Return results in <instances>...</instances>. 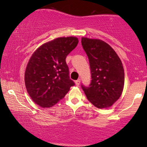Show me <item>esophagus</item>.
<instances>
[{
  "mask_svg": "<svg viewBox=\"0 0 147 147\" xmlns=\"http://www.w3.org/2000/svg\"><path fill=\"white\" fill-rule=\"evenodd\" d=\"M80 82H81L80 79H77V80L75 82V84L77 86H79V84H80Z\"/></svg>",
  "mask_w": 147,
  "mask_h": 147,
  "instance_id": "esophagus-1",
  "label": "esophagus"
}]
</instances>
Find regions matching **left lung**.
<instances>
[{"label": "left lung", "mask_w": 147, "mask_h": 147, "mask_svg": "<svg viewBox=\"0 0 147 147\" xmlns=\"http://www.w3.org/2000/svg\"><path fill=\"white\" fill-rule=\"evenodd\" d=\"M91 71L89 87L82 86L88 100L98 109H107L117 102L124 86L121 59L110 45L100 39L82 38Z\"/></svg>", "instance_id": "obj_1"}]
</instances>
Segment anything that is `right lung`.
Returning <instances> with one entry per match:
<instances>
[{"label":"right lung","mask_w":147,"mask_h":147,"mask_svg":"<svg viewBox=\"0 0 147 147\" xmlns=\"http://www.w3.org/2000/svg\"><path fill=\"white\" fill-rule=\"evenodd\" d=\"M77 37H59L43 43L27 64L25 84L30 97L42 108L53 106L75 85L69 77L67 55L75 48Z\"/></svg>","instance_id":"1"}]
</instances>
